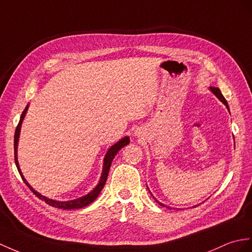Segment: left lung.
I'll return each instance as SVG.
<instances>
[{
    "label": "left lung",
    "mask_w": 252,
    "mask_h": 252,
    "mask_svg": "<svg viewBox=\"0 0 252 252\" xmlns=\"http://www.w3.org/2000/svg\"><path fill=\"white\" fill-rule=\"evenodd\" d=\"M210 91L212 92V93H213V94H214L215 96H216V97L218 98V99H219L220 101H221V102L223 103V105H224V106L226 107V109H228V110H229V105H228V102H226V100H225V98H224V97H223V95L221 94V92H220V90H219L218 88H212V87H211V88H210ZM150 192H151V191H150ZM151 194H152V193H151ZM152 195H153V194H152ZM153 198H154V197H153ZM154 199H155V198H154ZM155 201L157 202V203H159V204H160L161 206H165L164 204L160 203V202H159L158 200H156V199H155ZM195 206H197V205H195ZM167 207H168V208H170L169 206H167Z\"/></svg>",
    "instance_id": "8db88e82"
}]
</instances>
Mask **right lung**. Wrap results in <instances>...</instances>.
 Masks as SVG:
<instances>
[{"label":"right lung","mask_w":252,"mask_h":252,"mask_svg":"<svg viewBox=\"0 0 252 252\" xmlns=\"http://www.w3.org/2000/svg\"><path fill=\"white\" fill-rule=\"evenodd\" d=\"M28 109H29V105L26 107V109H24V111L22 112L21 116H20V121H19V124H18L17 128H16V132H15V142H14V150H15V162H16V165H17V169L18 171H19V173L22 177L23 182L27 184V186L32 190V192L36 195V197L39 198L40 200L45 201L47 204H49L52 207H55V208H63V210H73V208H82L84 206H88L89 204H91L92 202H94L95 199L99 195L100 191L102 190L103 186H105V184L107 182V177H108V174H109V170H110V167H111V163L113 161V158L115 157V155L118 154L119 151L121 149H123L125 145H127L128 143L130 142L129 140V137H124L122 138L120 141H118L115 144H113L110 149L108 150L107 154L105 155V158H103V167H102V173H101V176H100V180L99 182H98V184L96 185V187L91 190V191L88 193L83 195V197H80L78 199H75V200H70V201H57V200H53V199H49L47 197H45V195L40 194L39 192L36 191V190L30 185V184L28 183V181L24 179V176L21 172L20 170V167H19V162H18V141H19V136H20V130H21V125H22V122L24 120V118H26V114L28 112Z\"/></svg>","instance_id":"add662e5"}]
</instances>
